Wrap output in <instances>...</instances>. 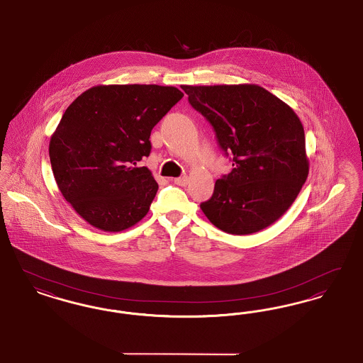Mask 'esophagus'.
Wrapping results in <instances>:
<instances>
[{
	"label": "esophagus",
	"mask_w": 363,
	"mask_h": 363,
	"mask_svg": "<svg viewBox=\"0 0 363 363\" xmlns=\"http://www.w3.org/2000/svg\"><path fill=\"white\" fill-rule=\"evenodd\" d=\"M188 181H189L188 175H182V177L174 178V184L178 185V186H185V185H188Z\"/></svg>",
	"instance_id": "34e87169"
}]
</instances>
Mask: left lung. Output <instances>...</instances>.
Instances as JSON below:
<instances>
[{
  "instance_id": "1",
  "label": "left lung",
  "mask_w": 363,
  "mask_h": 363,
  "mask_svg": "<svg viewBox=\"0 0 363 363\" xmlns=\"http://www.w3.org/2000/svg\"><path fill=\"white\" fill-rule=\"evenodd\" d=\"M206 117L234 169L200 204L209 222L235 235L275 223L302 189L309 160L302 122L289 104L256 84L182 86Z\"/></svg>"
}]
</instances>
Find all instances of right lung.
<instances>
[{
  "mask_svg": "<svg viewBox=\"0 0 363 363\" xmlns=\"http://www.w3.org/2000/svg\"><path fill=\"white\" fill-rule=\"evenodd\" d=\"M184 94L156 84L96 86L65 110L49 145L58 189L89 225L126 230L147 213L157 184L138 162L151 130Z\"/></svg>",
  "mask_w": 363,
  "mask_h": 363,
  "instance_id": "obj_1",
  "label": "right lung"
}]
</instances>
